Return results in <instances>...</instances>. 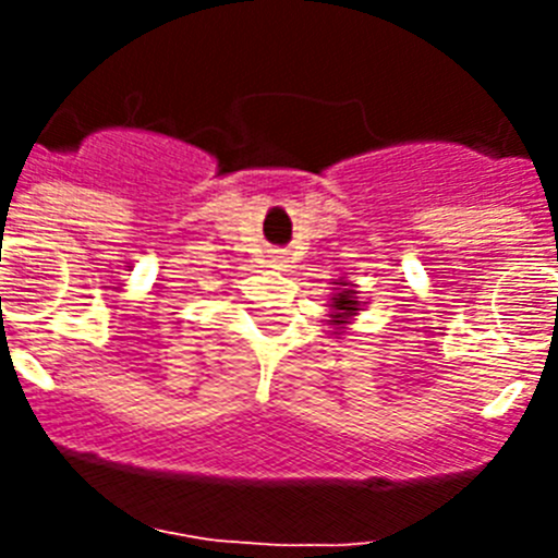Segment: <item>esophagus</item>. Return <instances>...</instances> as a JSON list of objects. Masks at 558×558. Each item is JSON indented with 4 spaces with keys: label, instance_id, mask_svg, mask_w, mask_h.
I'll return each instance as SVG.
<instances>
[{
    "label": "esophagus",
    "instance_id": "obj_1",
    "mask_svg": "<svg viewBox=\"0 0 558 558\" xmlns=\"http://www.w3.org/2000/svg\"><path fill=\"white\" fill-rule=\"evenodd\" d=\"M270 263L276 265V268H288V256H284V251H274V256H270Z\"/></svg>",
    "mask_w": 558,
    "mask_h": 558
}]
</instances>
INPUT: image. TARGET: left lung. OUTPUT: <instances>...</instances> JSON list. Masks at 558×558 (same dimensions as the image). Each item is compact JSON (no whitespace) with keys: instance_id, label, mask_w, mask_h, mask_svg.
I'll list each match as a JSON object with an SVG mask.
<instances>
[{"instance_id":"8db88e82","label":"left lung","mask_w":558,"mask_h":558,"mask_svg":"<svg viewBox=\"0 0 558 558\" xmlns=\"http://www.w3.org/2000/svg\"><path fill=\"white\" fill-rule=\"evenodd\" d=\"M335 284H340V288H335L332 302H329V324L335 327V335H340L349 324H352V318L363 310L366 302H360L357 290H354V284H349L347 279H338Z\"/></svg>"}]
</instances>
